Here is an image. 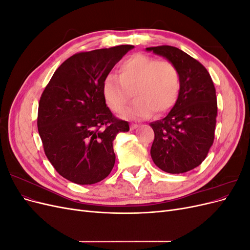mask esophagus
I'll use <instances>...</instances> for the list:
<instances>
[{"label":"esophagus","mask_w":250,"mask_h":250,"mask_svg":"<svg viewBox=\"0 0 250 250\" xmlns=\"http://www.w3.org/2000/svg\"><path fill=\"white\" fill-rule=\"evenodd\" d=\"M138 124H134V123H132V124H130V129L131 130H133V129H135V128H138Z\"/></svg>","instance_id":"esophagus-1"}]
</instances>
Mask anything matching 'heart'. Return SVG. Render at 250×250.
Here are the masks:
<instances>
[{
	"mask_svg": "<svg viewBox=\"0 0 250 250\" xmlns=\"http://www.w3.org/2000/svg\"><path fill=\"white\" fill-rule=\"evenodd\" d=\"M181 85L178 67L170 60H160L146 54H133L119 66V76L108 75L103 92L111 110L123 112L135 98L125 116L143 120L154 112L161 116L175 105Z\"/></svg>",
	"mask_w": 250,
	"mask_h": 250,
	"instance_id": "1",
	"label": "heart"
}]
</instances>
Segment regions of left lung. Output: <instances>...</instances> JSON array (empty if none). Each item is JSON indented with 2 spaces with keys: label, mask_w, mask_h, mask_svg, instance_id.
<instances>
[{
  "label": "left lung",
  "mask_w": 250,
  "mask_h": 250,
  "mask_svg": "<svg viewBox=\"0 0 250 250\" xmlns=\"http://www.w3.org/2000/svg\"><path fill=\"white\" fill-rule=\"evenodd\" d=\"M178 67V99L167 117L151 123L154 141L151 157L165 172L190 171L206 160L215 139L218 105L209 73L198 60L171 46L147 48Z\"/></svg>",
  "instance_id": "1"
}]
</instances>
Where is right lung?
Listing matches in <instances>:
<instances>
[{
    "label": "right lung",
    "instance_id": "1",
    "mask_svg": "<svg viewBox=\"0 0 250 250\" xmlns=\"http://www.w3.org/2000/svg\"><path fill=\"white\" fill-rule=\"evenodd\" d=\"M133 46L76 53L53 74L39 103L37 128L54 169L77 185L106 178L116 162L113 140L129 130L106 106L104 81Z\"/></svg>",
    "mask_w": 250,
    "mask_h": 250
}]
</instances>
